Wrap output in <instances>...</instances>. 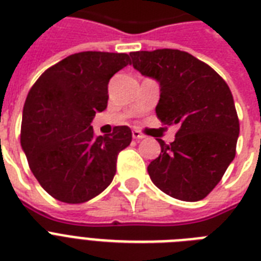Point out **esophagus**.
<instances>
[{"instance_id":"1","label":"esophagus","mask_w":261,"mask_h":261,"mask_svg":"<svg viewBox=\"0 0 261 261\" xmlns=\"http://www.w3.org/2000/svg\"><path fill=\"white\" fill-rule=\"evenodd\" d=\"M133 138H135V139H142V138H145V135H143L142 133H141V131L133 130Z\"/></svg>"}]
</instances>
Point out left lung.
<instances>
[{"instance_id": "8db88e82", "label": "left lung", "mask_w": 261, "mask_h": 261, "mask_svg": "<svg viewBox=\"0 0 261 261\" xmlns=\"http://www.w3.org/2000/svg\"><path fill=\"white\" fill-rule=\"evenodd\" d=\"M134 69L161 87L155 114L178 124L171 145L157 139L161 154L147 167L151 181L172 198L196 202L221 181L236 155L240 122L225 80L186 51L130 53Z\"/></svg>"}]
</instances>
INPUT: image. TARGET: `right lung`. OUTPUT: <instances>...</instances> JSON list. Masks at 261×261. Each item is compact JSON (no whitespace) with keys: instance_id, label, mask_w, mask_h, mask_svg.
I'll return each instance as SVG.
<instances>
[{"instance_id":"obj_1","label":"right lung","mask_w":261,"mask_h":261,"mask_svg":"<svg viewBox=\"0 0 261 261\" xmlns=\"http://www.w3.org/2000/svg\"><path fill=\"white\" fill-rule=\"evenodd\" d=\"M130 57L84 51L48 67L28 92L21 122L22 150L39 184L65 203H84L110 186L130 127L96 137L90 122L108 102L111 77Z\"/></svg>"}]
</instances>
